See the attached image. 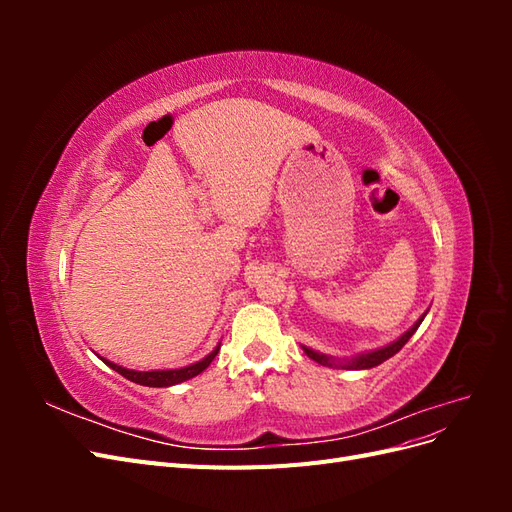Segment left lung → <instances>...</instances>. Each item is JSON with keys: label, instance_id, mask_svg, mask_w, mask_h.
Instances as JSON below:
<instances>
[{"label": "left lung", "instance_id": "1", "mask_svg": "<svg viewBox=\"0 0 512 512\" xmlns=\"http://www.w3.org/2000/svg\"><path fill=\"white\" fill-rule=\"evenodd\" d=\"M423 318H425V314L418 318V322L414 324V327L410 329V331H406L404 335H401L397 342H393V344H389V346H384V348H380V350H374V352H367V354H359V356H354V359H350V361H344V363H339V367L342 369H371V367H376V365H380V363H384L386 359H391L393 354H397L401 348H404L406 344H408V339L416 333V329L421 327V322H423ZM303 350H305V354L309 356V359H314L316 363H320V365H327V367H333L335 363H333V359H329L327 354H320V352H314V350H309V348H305L303 346ZM337 367V365H335Z\"/></svg>", "mask_w": 512, "mask_h": 512}]
</instances>
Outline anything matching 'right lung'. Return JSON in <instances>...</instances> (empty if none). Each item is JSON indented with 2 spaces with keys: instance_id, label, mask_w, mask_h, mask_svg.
<instances>
[{
  "instance_id": "1",
  "label": "right lung",
  "mask_w": 512,
  "mask_h": 512,
  "mask_svg": "<svg viewBox=\"0 0 512 512\" xmlns=\"http://www.w3.org/2000/svg\"><path fill=\"white\" fill-rule=\"evenodd\" d=\"M218 350H220V346L215 348L211 354H207L203 361H198V363H194V365H188V367H181V369H162V371H136V369H126V367H121V365H115V363H111V361H106V359H100L111 367V369H115L117 374H121L123 378H128L130 382H136V384H143V386H173V384H179V382H185V380H190V378H194V376H198V374H203V371L211 365V361L215 359V354H218Z\"/></svg>"
}]
</instances>
